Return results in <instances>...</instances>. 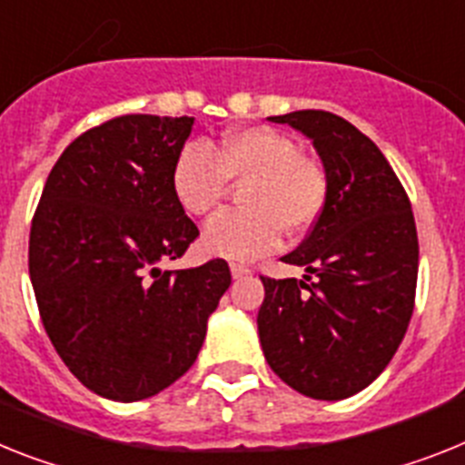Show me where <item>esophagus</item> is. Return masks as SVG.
<instances>
[{
	"mask_svg": "<svg viewBox=\"0 0 465 465\" xmlns=\"http://www.w3.org/2000/svg\"><path fill=\"white\" fill-rule=\"evenodd\" d=\"M230 272H232V277H235V280H240V277H244V275H249V268L247 265H242V263H230Z\"/></svg>",
	"mask_w": 465,
	"mask_h": 465,
	"instance_id": "obj_1",
	"label": "esophagus"
}]
</instances>
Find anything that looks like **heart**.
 Instances as JSON below:
<instances>
[{
  "label": "heart",
  "mask_w": 465,
  "mask_h": 465,
  "mask_svg": "<svg viewBox=\"0 0 465 465\" xmlns=\"http://www.w3.org/2000/svg\"><path fill=\"white\" fill-rule=\"evenodd\" d=\"M230 181L244 183L240 204L218 213L202 232L206 253L252 261L289 237L305 235L327 204V176L317 162L301 157L299 143L271 126L237 129L206 148L188 143L172 169V190L190 216L212 213L228 194Z\"/></svg>",
  "instance_id": "1"
}]
</instances>
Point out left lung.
Returning a JSON list of instances; mask_svg holds the SVG:
<instances>
[{"instance_id":"obj_1","label":"left lung","mask_w":465,"mask_h":465,"mask_svg":"<svg viewBox=\"0 0 465 465\" xmlns=\"http://www.w3.org/2000/svg\"><path fill=\"white\" fill-rule=\"evenodd\" d=\"M315 145L327 204L282 256L303 280L261 277L259 339L271 369L305 398L343 400L388 367L414 311L419 237L410 197L374 141L339 114L268 117Z\"/></svg>"}]
</instances>
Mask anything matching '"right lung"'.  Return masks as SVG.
Segmentation results:
<instances>
[{"mask_svg":"<svg viewBox=\"0 0 465 465\" xmlns=\"http://www.w3.org/2000/svg\"><path fill=\"white\" fill-rule=\"evenodd\" d=\"M193 117L124 114L74 138L30 228V280L65 367L101 398L136 402L193 367L230 287L213 259L162 271L197 240L172 190Z\"/></svg>","mask_w":465,"mask_h":465,"instance_id":"right-lung-1","label":"right lung"}]
</instances>
